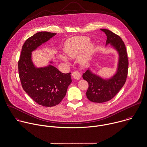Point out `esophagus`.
Masks as SVG:
<instances>
[{
	"label": "esophagus",
	"mask_w": 147,
	"mask_h": 147,
	"mask_svg": "<svg viewBox=\"0 0 147 147\" xmlns=\"http://www.w3.org/2000/svg\"><path fill=\"white\" fill-rule=\"evenodd\" d=\"M72 77L75 79H76V80H79L81 78L80 73L79 72H78V71H74V72H73L72 73Z\"/></svg>",
	"instance_id": "1"
}]
</instances>
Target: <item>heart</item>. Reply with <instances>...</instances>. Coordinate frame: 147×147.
Instances as JSON below:
<instances>
[{"instance_id":"obj_1","label":"heart","mask_w":147,"mask_h":147,"mask_svg":"<svg viewBox=\"0 0 147 147\" xmlns=\"http://www.w3.org/2000/svg\"><path fill=\"white\" fill-rule=\"evenodd\" d=\"M90 39L86 36H77L69 39L67 41L64 48L66 56L69 58L77 57L86 47L84 51L80 57V62L84 65L87 64L91 59L93 50V45L88 43ZM63 60L68 63V60L63 57Z\"/></svg>"}]
</instances>
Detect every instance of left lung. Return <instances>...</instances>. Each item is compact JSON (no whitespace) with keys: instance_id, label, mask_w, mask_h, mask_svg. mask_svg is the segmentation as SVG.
I'll return each mask as SVG.
<instances>
[{"instance_id":"8db88e82","label":"left lung","mask_w":147,"mask_h":147,"mask_svg":"<svg viewBox=\"0 0 147 147\" xmlns=\"http://www.w3.org/2000/svg\"><path fill=\"white\" fill-rule=\"evenodd\" d=\"M107 36L105 46L109 45L118 53L119 60L115 74L108 79H103L90 68L83 75L88 83L86 92L88 99L94 102H104L111 100L124 85L128 74V60L125 46L121 38L107 29H100Z\"/></svg>"}]
</instances>
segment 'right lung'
Returning <instances> with one entry per match:
<instances>
[{
  "instance_id": "add662e5",
  "label": "right lung",
  "mask_w": 147,
  "mask_h": 147,
  "mask_svg": "<svg viewBox=\"0 0 147 147\" xmlns=\"http://www.w3.org/2000/svg\"><path fill=\"white\" fill-rule=\"evenodd\" d=\"M56 33L39 32L26 40L18 61L22 86L24 91L39 105L53 107L60 102L71 83V73L63 74L51 64L38 68L32 60V52L56 35Z\"/></svg>"
}]
</instances>
